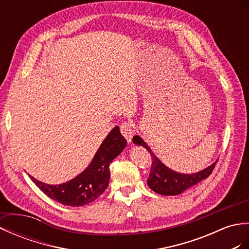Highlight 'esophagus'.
<instances>
[{"label":"esophagus","instance_id":"esophagus-1","mask_svg":"<svg viewBox=\"0 0 249 249\" xmlns=\"http://www.w3.org/2000/svg\"><path fill=\"white\" fill-rule=\"evenodd\" d=\"M120 131H121V134L124 136L126 142H131L132 137H133V134H134L133 124H132L130 121H124V123H123L120 125Z\"/></svg>","mask_w":249,"mask_h":249}]
</instances>
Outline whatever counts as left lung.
<instances>
[{
  "mask_svg": "<svg viewBox=\"0 0 249 249\" xmlns=\"http://www.w3.org/2000/svg\"><path fill=\"white\" fill-rule=\"evenodd\" d=\"M132 141H133V142L136 143L137 146H142L150 152L152 158V165L150 175H149V178L147 179V183L148 186L150 187L153 192H156L158 194L161 195H179L185 190L196 185L197 183H199L200 181L208 178V177L211 175L212 170L215 167V164L217 162H214L212 165H210L209 167L198 171V173L195 174H180L173 169H170L166 165H164L161 162V160L152 152L151 149L147 145V142H143L141 136L135 135Z\"/></svg>",
  "mask_w": 249,
  "mask_h": 249,
  "instance_id": "obj_1",
  "label": "left lung"
}]
</instances>
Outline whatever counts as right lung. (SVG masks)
<instances>
[{"label":"right lung","instance_id":"1","mask_svg":"<svg viewBox=\"0 0 249 249\" xmlns=\"http://www.w3.org/2000/svg\"><path fill=\"white\" fill-rule=\"evenodd\" d=\"M125 146L126 141L121 135L119 126H115L102 142L90 164L75 178L58 185L43 183L32 176L30 178L51 199L65 206H85L107 190L110 177L109 164Z\"/></svg>","mask_w":249,"mask_h":249}]
</instances>
